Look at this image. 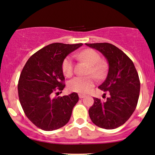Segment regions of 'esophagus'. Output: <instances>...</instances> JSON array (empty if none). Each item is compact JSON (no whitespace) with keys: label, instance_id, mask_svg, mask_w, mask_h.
Instances as JSON below:
<instances>
[{"label":"esophagus","instance_id":"obj_1","mask_svg":"<svg viewBox=\"0 0 155 155\" xmlns=\"http://www.w3.org/2000/svg\"><path fill=\"white\" fill-rule=\"evenodd\" d=\"M85 97V95H84V94H79V97L80 99H82V98H84V97Z\"/></svg>","mask_w":155,"mask_h":155}]
</instances>
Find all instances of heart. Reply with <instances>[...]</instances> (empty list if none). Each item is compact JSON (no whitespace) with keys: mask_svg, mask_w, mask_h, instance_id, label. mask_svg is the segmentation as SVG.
Segmentation results:
<instances>
[{"mask_svg":"<svg viewBox=\"0 0 155 155\" xmlns=\"http://www.w3.org/2000/svg\"><path fill=\"white\" fill-rule=\"evenodd\" d=\"M80 60L85 61L90 64L87 74L92 75L96 78H101L105 75L107 71V63L104 61H100L101 56L98 52L92 48H87L77 54ZM73 61L71 56L65 57L62 63V71L66 77H71L73 73ZM94 82L92 76L74 78L70 80L68 84V87L72 92L78 93H86L94 87Z\"/></svg>","mask_w":155,"mask_h":155,"instance_id":"heart-1","label":"heart"}]
</instances>
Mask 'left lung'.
Here are the masks:
<instances>
[{
    "label": "left lung",
    "instance_id": "obj_1",
    "mask_svg": "<svg viewBox=\"0 0 155 155\" xmlns=\"http://www.w3.org/2000/svg\"><path fill=\"white\" fill-rule=\"evenodd\" d=\"M85 44L101 52L109 63L107 77L99 88L109 91V97L105 101L94 98L89 115L98 127L116 128L129 119L137 107L140 89L138 74L130 58L113 44Z\"/></svg>",
    "mask_w": 155,
    "mask_h": 155
}]
</instances>
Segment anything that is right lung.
Listing matches in <instances>:
<instances>
[{
	"label": "right lung",
	"instance_id": "right-lung-1",
	"mask_svg": "<svg viewBox=\"0 0 155 155\" xmlns=\"http://www.w3.org/2000/svg\"><path fill=\"white\" fill-rule=\"evenodd\" d=\"M82 44L54 43L33 54L25 63L18 90L25 115L36 126L51 131L64 126L79 100L75 92L53 97L65 87L62 63L69 54Z\"/></svg>",
	"mask_w": 155,
	"mask_h": 155
}]
</instances>
